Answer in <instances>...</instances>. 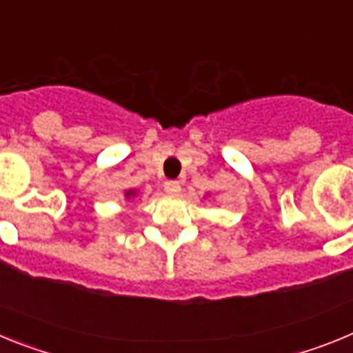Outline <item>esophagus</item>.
Wrapping results in <instances>:
<instances>
[{
	"instance_id": "1",
	"label": "esophagus",
	"mask_w": 353,
	"mask_h": 353,
	"mask_svg": "<svg viewBox=\"0 0 353 353\" xmlns=\"http://www.w3.org/2000/svg\"><path fill=\"white\" fill-rule=\"evenodd\" d=\"M164 191L180 192V182H176V180H168V182H164Z\"/></svg>"
}]
</instances>
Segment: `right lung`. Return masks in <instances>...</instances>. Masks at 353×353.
<instances>
[{"instance_id":"1","label":"right lung","mask_w":353,"mask_h":353,"mask_svg":"<svg viewBox=\"0 0 353 353\" xmlns=\"http://www.w3.org/2000/svg\"><path fill=\"white\" fill-rule=\"evenodd\" d=\"M130 194H134V192H127V198H130Z\"/></svg>"}]
</instances>
